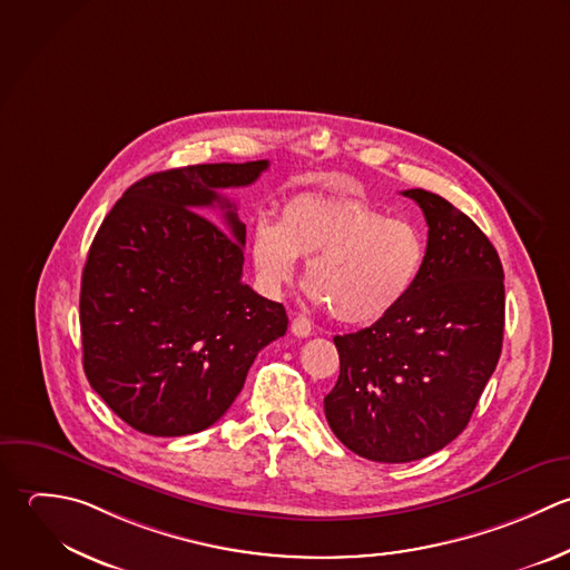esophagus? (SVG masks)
Masks as SVG:
<instances>
[{
	"mask_svg": "<svg viewBox=\"0 0 570 570\" xmlns=\"http://www.w3.org/2000/svg\"><path fill=\"white\" fill-rule=\"evenodd\" d=\"M291 333H293L295 337H308V335L313 333V324H311V320H308V317H304V315L293 317V322H291Z\"/></svg>",
	"mask_w": 570,
	"mask_h": 570,
	"instance_id": "esophagus-1",
	"label": "esophagus"
}]
</instances>
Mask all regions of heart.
<instances>
[{"label":"heart","instance_id":"heart-1","mask_svg":"<svg viewBox=\"0 0 570 570\" xmlns=\"http://www.w3.org/2000/svg\"><path fill=\"white\" fill-rule=\"evenodd\" d=\"M250 259L262 288L277 295L308 262L311 297L351 326L393 315L413 293L426 259L422 230L402 217L337 195L304 193L288 199L277 222L259 219Z\"/></svg>","mask_w":570,"mask_h":570}]
</instances>
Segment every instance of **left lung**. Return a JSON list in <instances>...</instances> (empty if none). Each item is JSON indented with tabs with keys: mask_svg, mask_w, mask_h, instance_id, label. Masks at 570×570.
Instances as JSON below:
<instances>
[{
	"mask_svg": "<svg viewBox=\"0 0 570 570\" xmlns=\"http://www.w3.org/2000/svg\"><path fill=\"white\" fill-rule=\"evenodd\" d=\"M429 224L422 275L386 320L335 335L340 377L324 397L337 440L404 464L451 444L489 384L504 337V268L480 226L444 197L404 190Z\"/></svg>",
	"mask_w": 570,
	"mask_h": 570,
	"instance_id": "1",
	"label": "left lung"
}]
</instances>
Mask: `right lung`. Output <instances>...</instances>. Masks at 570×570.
Segmentation results:
<instances>
[{
	"instance_id": "add662e5",
	"label": "right lung",
	"mask_w": 570,
	"mask_h": 570,
	"mask_svg": "<svg viewBox=\"0 0 570 570\" xmlns=\"http://www.w3.org/2000/svg\"><path fill=\"white\" fill-rule=\"evenodd\" d=\"M268 159L197 164L135 181L101 222L81 273L83 373L130 429L179 438L213 426L257 353L282 337V304L242 282L246 226L224 188ZM219 205L226 234L198 210Z\"/></svg>"
}]
</instances>
